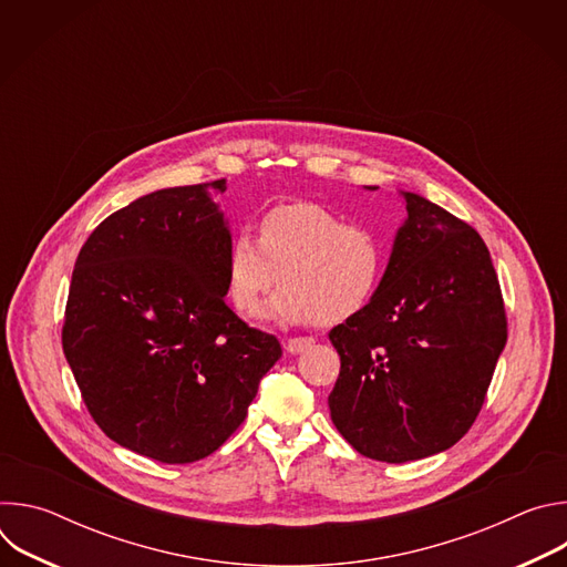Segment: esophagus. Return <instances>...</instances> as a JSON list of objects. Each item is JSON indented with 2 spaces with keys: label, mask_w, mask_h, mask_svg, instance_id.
<instances>
[{
  "label": "esophagus",
  "mask_w": 567,
  "mask_h": 567,
  "mask_svg": "<svg viewBox=\"0 0 567 567\" xmlns=\"http://www.w3.org/2000/svg\"><path fill=\"white\" fill-rule=\"evenodd\" d=\"M311 346H313L311 337H293V339L285 341V348H287L289 354H300V352H305Z\"/></svg>",
  "instance_id": "esophagus-1"
}]
</instances>
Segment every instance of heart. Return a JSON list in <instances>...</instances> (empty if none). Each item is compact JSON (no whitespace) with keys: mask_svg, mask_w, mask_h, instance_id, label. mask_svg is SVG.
<instances>
[{"mask_svg":"<svg viewBox=\"0 0 567 567\" xmlns=\"http://www.w3.org/2000/svg\"><path fill=\"white\" fill-rule=\"evenodd\" d=\"M388 241L368 226L346 221L313 202H282L258 219V241L237 233L226 251V287L239 313H254L278 282L269 305L287 322H343L381 291Z\"/></svg>","mask_w":567,"mask_h":567,"instance_id":"b5f03b06","label":"heart"}]
</instances>
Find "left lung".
<instances>
[{
    "label": "left lung",
    "instance_id": "obj_1",
    "mask_svg": "<svg viewBox=\"0 0 567 567\" xmlns=\"http://www.w3.org/2000/svg\"><path fill=\"white\" fill-rule=\"evenodd\" d=\"M399 195L409 219L381 291L330 332L341 372L328 399L352 449L392 464L446 451L468 433L507 343L482 237L433 202Z\"/></svg>",
    "mask_w": 567,
    "mask_h": 567
}]
</instances>
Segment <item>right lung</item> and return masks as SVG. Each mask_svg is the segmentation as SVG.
Returning a JSON list of instances; mask_svg holds the SVG:
<instances>
[{
	"label": "right lung",
	"mask_w": 567,
	"mask_h": 567,
	"mask_svg": "<svg viewBox=\"0 0 567 567\" xmlns=\"http://www.w3.org/2000/svg\"><path fill=\"white\" fill-rule=\"evenodd\" d=\"M226 179L138 197L87 237L62 350L101 431L164 464L215 453L282 357L226 302Z\"/></svg>",
	"instance_id": "right-lung-1"
}]
</instances>
